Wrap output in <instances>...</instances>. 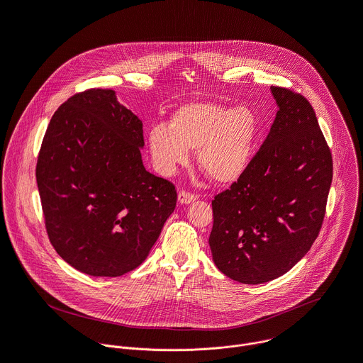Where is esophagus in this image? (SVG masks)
<instances>
[{"mask_svg": "<svg viewBox=\"0 0 363 363\" xmlns=\"http://www.w3.org/2000/svg\"><path fill=\"white\" fill-rule=\"evenodd\" d=\"M196 199V196L194 194H189V192H185V191H181L178 194V202L179 203H184V205H188L191 202H194Z\"/></svg>", "mask_w": 363, "mask_h": 363, "instance_id": "obj_1", "label": "esophagus"}]
</instances>
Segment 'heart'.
I'll return each instance as SVG.
<instances>
[{"label": "heart", "mask_w": 363, "mask_h": 363, "mask_svg": "<svg viewBox=\"0 0 363 363\" xmlns=\"http://www.w3.org/2000/svg\"><path fill=\"white\" fill-rule=\"evenodd\" d=\"M258 128L255 113L247 106L188 101L172 113L168 126L149 130L147 146L162 174L185 165L189 150H196L199 168L217 184L228 185L248 169Z\"/></svg>", "instance_id": "b5f03b06"}]
</instances>
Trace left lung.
I'll list each match as a JSON object with an SVG mask.
<instances>
[{
  "label": "left lung",
  "instance_id": "left-lung-1",
  "mask_svg": "<svg viewBox=\"0 0 363 363\" xmlns=\"http://www.w3.org/2000/svg\"><path fill=\"white\" fill-rule=\"evenodd\" d=\"M279 108L245 174L213 201L210 235L220 272L242 284L272 281L313 245L326 210L333 164L312 105L270 87Z\"/></svg>",
  "mask_w": 363,
  "mask_h": 363
}]
</instances>
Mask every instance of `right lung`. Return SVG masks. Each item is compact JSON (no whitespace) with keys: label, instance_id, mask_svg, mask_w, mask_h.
<instances>
[{"label":"right lung","instance_id":"obj_1","mask_svg":"<svg viewBox=\"0 0 363 363\" xmlns=\"http://www.w3.org/2000/svg\"><path fill=\"white\" fill-rule=\"evenodd\" d=\"M140 119L115 90L72 96L45 130L37 186L48 238L73 269L118 277L140 266L177 205L142 162Z\"/></svg>","mask_w":363,"mask_h":363}]
</instances>
